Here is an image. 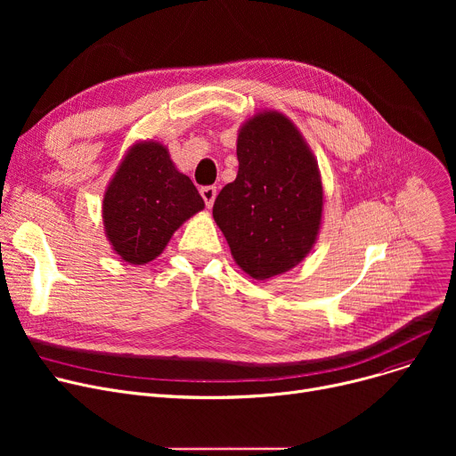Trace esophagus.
I'll list each match as a JSON object with an SVG mask.
<instances>
[{
	"label": "esophagus",
	"instance_id": "obj_1",
	"mask_svg": "<svg viewBox=\"0 0 456 456\" xmlns=\"http://www.w3.org/2000/svg\"><path fill=\"white\" fill-rule=\"evenodd\" d=\"M201 198L205 200V205L210 208L216 200V186H201Z\"/></svg>",
	"mask_w": 456,
	"mask_h": 456
}]
</instances>
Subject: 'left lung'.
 Masks as SVG:
<instances>
[{"label":"left lung","instance_id":"left-lung-1","mask_svg":"<svg viewBox=\"0 0 456 456\" xmlns=\"http://www.w3.org/2000/svg\"><path fill=\"white\" fill-rule=\"evenodd\" d=\"M238 174L212 207L231 253L253 279L289 272L313 249L323 190L299 131L279 112L251 118L238 134Z\"/></svg>","mask_w":456,"mask_h":456}]
</instances>
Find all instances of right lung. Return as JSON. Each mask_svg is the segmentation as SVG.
I'll return each instance as SVG.
<instances>
[{
  "label": "right lung",
  "mask_w": 456,
  "mask_h": 456,
  "mask_svg": "<svg viewBox=\"0 0 456 456\" xmlns=\"http://www.w3.org/2000/svg\"><path fill=\"white\" fill-rule=\"evenodd\" d=\"M205 207L160 143L134 146L119 164L103 200V224L114 251L131 265L162 253L172 234Z\"/></svg>",
  "instance_id": "right-lung-1"
}]
</instances>
